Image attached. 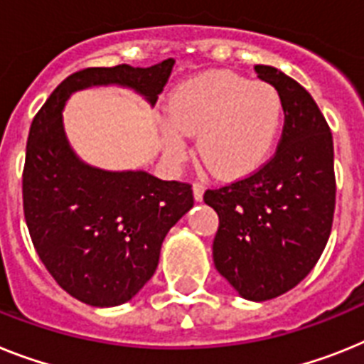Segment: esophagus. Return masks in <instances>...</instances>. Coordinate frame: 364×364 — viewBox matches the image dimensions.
<instances>
[{
  "label": "esophagus",
  "mask_w": 364,
  "mask_h": 364,
  "mask_svg": "<svg viewBox=\"0 0 364 364\" xmlns=\"http://www.w3.org/2000/svg\"><path fill=\"white\" fill-rule=\"evenodd\" d=\"M192 192H194V200L201 201L203 200V192H205V187H203L201 183H194V185H192Z\"/></svg>",
  "instance_id": "obj_1"
}]
</instances>
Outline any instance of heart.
<instances>
[{
  "label": "heart",
  "instance_id": "b5f03b06",
  "mask_svg": "<svg viewBox=\"0 0 364 364\" xmlns=\"http://www.w3.org/2000/svg\"><path fill=\"white\" fill-rule=\"evenodd\" d=\"M164 120L166 146L183 155L187 135H198V157L213 176L233 181L255 172L270 155L283 105L274 87L233 72L201 73L179 85Z\"/></svg>",
  "mask_w": 364,
  "mask_h": 364
}]
</instances>
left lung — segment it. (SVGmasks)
Listing matches in <instances>:
<instances>
[{"mask_svg":"<svg viewBox=\"0 0 364 364\" xmlns=\"http://www.w3.org/2000/svg\"><path fill=\"white\" fill-rule=\"evenodd\" d=\"M276 88L285 124L276 154L250 176L209 188L218 215L216 270L242 298L264 301L294 289L322 255L335 213L333 136L311 94L272 66H255Z\"/></svg>","mask_w":364,"mask_h":364,"instance_id":"left-lung-1","label":"left lung"}]
</instances>
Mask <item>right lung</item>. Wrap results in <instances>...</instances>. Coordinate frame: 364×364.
<instances>
[{"mask_svg": "<svg viewBox=\"0 0 364 364\" xmlns=\"http://www.w3.org/2000/svg\"><path fill=\"white\" fill-rule=\"evenodd\" d=\"M172 68L173 59L149 68L79 70L33 118L21 179L27 229L53 279L83 304L129 301L155 274L164 237L194 196L188 183L85 164L64 133V103L75 90L120 85L155 105Z\"/></svg>", "mask_w": 364, "mask_h": 364, "instance_id": "right-lung-1", "label": "right lung"}]
</instances>
